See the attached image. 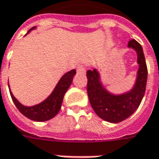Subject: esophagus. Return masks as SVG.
Returning <instances> with one entry per match:
<instances>
[{
    "label": "esophagus",
    "instance_id": "34e87169",
    "mask_svg": "<svg viewBox=\"0 0 159 159\" xmlns=\"http://www.w3.org/2000/svg\"><path fill=\"white\" fill-rule=\"evenodd\" d=\"M77 72L79 73H85L86 72V66L81 65V66H77Z\"/></svg>",
    "mask_w": 159,
    "mask_h": 159
}]
</instances>
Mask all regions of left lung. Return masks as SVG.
Segmentation results:
<instances>
[{"mask_svg": "<svg viewBox=\"0 0 159 159\" xmlns=\"http://www.w3.org/2000/svg\"><path fill=\"white\" fill-rule=\"evenodd\" d=\"M129 47L137 52L140 65L136 83L129 93L122 95L111 94L101 85L96 70L87 71V90L90 105L100 118L109 123H120L130 117L139 107L146 91L147 66L142 47L134 39L129 41Z\"/></svg>", "mask_w": 159, "mask_h": 159, "instance_id": "left-lung-1", "label": "left lung"}]
</instances>
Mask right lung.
Masks as SVG:
<instances>
[{"instance_id": "add662e5", "label": "right lung", "mask_w": 159, "mask_h": 159, "mask_svg": "<svg viewBox=\"0 0 159 159\" xmlns=\"http://www.w3.org/2000/svg\"><path fill=\"white\" fill-rule=\"evenodd\" d=\"M34 28L35 27H33L32 29H34ZM32 29H30V30H31ZM29 31H28V33H29ZM76 73V70H72L69 72L66 73L61 77V79L59 80V82L53 90V92L51 93V95L47 100H44L43 102L38 104L36 106L30 107L23 106L16 100L15 97L12 95V92L10 91V94L12 97V101L15 104L16 107L19 109V111L24 116H25L26 117H28L30 120L37 121V122L48 121L53 117H55L60 110L64 95L72 83L73 77H74Z\"/></svg>"}]
</instances>
